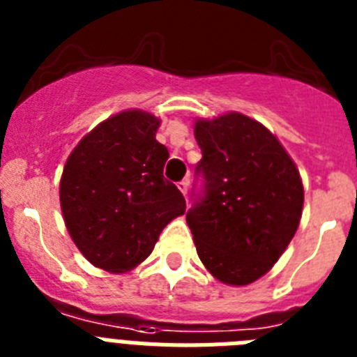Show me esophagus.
I'll return each mask as SVG.
<instances>
[{"mask_svg":"<svg viewBox=\"0 0 357 357\" xmlns=\"http://www.w3.org/2000/svg\"><path fill=\"white\" fill-rule=\"evenodd\" d=\"M176 185H178V189H181V193L185 197V195H188V188H189V181H188V178H185V181H181Z\"/></svg>","mask_w":357,"mask_h":357,"instance_id":"esophagus-1","label":"esophagus"}]
</instances>
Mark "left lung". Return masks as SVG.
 Returning <instances> with one entry per match:
<instances>
[{"mask_svg":"<svg viewBox=\"0 0 357 357\" xmlns=\"http://www.w3.org/2000/svg\"><path fill=\"white\" fill-rule=\"evenodd\" d=\"M202 159L185 222L204 266L223 284L247 286L279 261L295 236L304 185L275 135L239 112L197 119Z\"/></svg>","mask_w":357,"mask_h":357,"instance_id":"8db88e82","label":"left lung"}]
</instances>
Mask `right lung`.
Masks as SVG:
<instances>
[{"label": "right lung", "instance_id": "obj_1", "mask_svg": "<svg viewBox=\"0 0 357 357\" xmlns=\"http://www.w3.org/2000/svg\"><path fill=\"white\" fill-rule=\"evenodd\" d=\"M160 119L123 110L85 135L61 178L66 227L84 257L105 272L143 263L185 200L162 175L168 148L155 139Z\"/></svg>", "mask_w": 357, "mask_h": 357}]
</instances>
